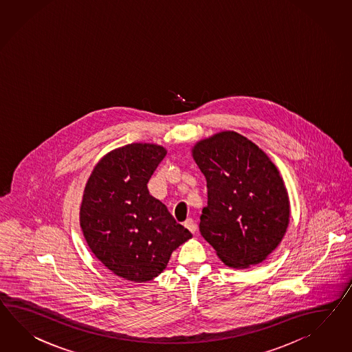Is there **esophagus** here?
<instances>
[{
	"label": "esophagus",
	"mask_w": 352,
	"mask_h": 352,
	"mask_svg": "<svg viewBox=\"0 0 352 352\" xmlns=\"http://www.w3.org/2000/svg\"><path fill=\"white\" fill-rule=\"evenodd\" d=\"M184 226H186L190 232H196V230H197V225H196L193 219H187V220L184 221Z\"/></svg>",
	"instance_id": "esophagus-1"
}]
</instances>
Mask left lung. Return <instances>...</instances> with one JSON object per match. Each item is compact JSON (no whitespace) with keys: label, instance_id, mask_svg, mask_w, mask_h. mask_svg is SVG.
<instances>
[{"label":"left lung","instance_id":"obj_1","mask_svg":"<svg viewBox=\"0 0 352 352\" xmlns=\"http://www.w3.org/2000/svg\"><path fill=\"white\" fill-rule=\"evenodd\" d=\"M192 156L207 182L199 232L232 268L262 263L290 223L283 177L254 142L234 131L199 140Z\"/></svg>","mask_w":352,"mask_h":352}]
</instances>
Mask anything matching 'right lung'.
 I'll list each match as a JSON object with an SVG mask.
<instances>
[{
	"mask_svg": "<svg viewBox=\"0 0 352 352\" xmlns=\"http://www.w3.org/2000/svg\"><path fill=\"white\" fill-rule=\"evenodd\" d=\"M166 153L147 142L114 148L95 165L84 189L80 226L89 248L113 274L132 283L154 280L173 250L192 238L147 189Z\"/></svg>",
	"mask_w": 352,
	"mask_h": 352,
	"instance_id": "obj_1",
	"label": "right lung"
}]
</instances>
